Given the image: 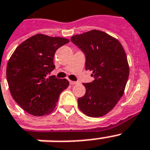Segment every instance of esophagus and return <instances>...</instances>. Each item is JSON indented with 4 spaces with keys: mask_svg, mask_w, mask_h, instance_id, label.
Returning <instances> with one entry per match:
<instances>
[{
    "mask_svg": "<svg viewBox=\"0 0 150 150\" xmlns=\"http://www.w3.org/2000/svg\"><path fill=\"white\" fill-rule=\"evenodd\" d=\"M69 83H70L71 86H74V85L77 84L78 82H74V81H69Z\"/></svg>",
    "mask_w": 150,
    "mask_h": 150,
    "instance_id": "1",
    "label": "esophagus"
}]
</instances>
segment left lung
Listing matches in <instances>:
<instances>
[{
    "mask_svg": "<svg viewBox=\"0 0 150 150\" xmlns=\"http://www.w3.org/2000/svg\"><path fill=\"white\" fill-rule=\"evenodd\" d=\"M71 41L84 54L86 69L94 78L83 83L86 93L78 99L79 107L87 116H103L123 96L129 75L125 52L118 40L100 30L75 35Z\"/></svg>",
    "mask_w": 150,
    "mask_h": 150,
    "instance_id": "left-lung-1",
    "label": "left lung"
}]
</instances>
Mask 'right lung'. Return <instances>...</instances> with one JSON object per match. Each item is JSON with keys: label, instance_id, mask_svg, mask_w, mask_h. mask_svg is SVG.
I'll return each instance as SVG.
<instances>
[{"label": "right lung", "instance_id": "obj_1", "mask_svg": "<svg viewBox=\"0 0 150 150\" xmlns=\"http://www.w3.org/2000/svg\"><path fill=\"white\" fill-rule=\"evenodd\" d=\"M68 40L37 34L22 43L8 61L7 80L15 101L34 116L50 114L60 94L67 89V79L48 76L55 69L54 57Z\"/></svg>", "mask_w": 150, "mask_h": 150}]
</instances>
